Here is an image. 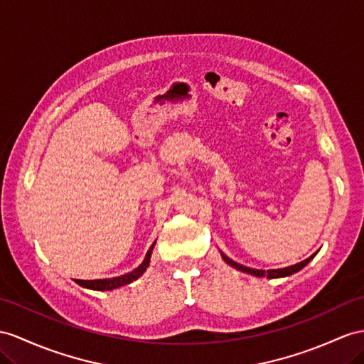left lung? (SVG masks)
Returning a JSON list of instances; mask_svg holds the SVG:
<instances>
[{"label":"left lung","mask_w":364,"mask_h":364,"mask_svg":"<svg viewBox=\"0 0 364 364\" xmlns=\"http://www.w3.org/2000/svg\"><path fill=\"white\" fill-rule=\"evenodd\" d=\"M220 254H221V258L225 259V262L229 264V266H232L234 269H237V271H240V272H245V274H249V275H254V277H258V278H262V277H266V278H283V277H289V275H292V274H295V272H298V271H301V269L311 262V259L316 255V252L314 254V255H311L309 258H306V259H303V262H300V263H296V264H292V266H287V267H283V269H269V271H263V269H252V267H247V266H243V264H240V263H237V262H234V259H230L228 255H225L220 250Z\"/></svg>","instance_id":"8db88e82"}]
</instances>
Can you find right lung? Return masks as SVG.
I'll return each instance as SVG.
<instances>
[{
	"label": "right lung",
	"instance_id": "add662e5",
	"mask_svg": "<svg viewBox=\"0 0 364 364\" xmlns=\"http://www.w3.org/2000/svg\"><path fill=\"white\" fill-rule=\"evenodd\" d=\"M156 243V240L154 241V245L149 247L147 254L143 259V263L139 264L138 267H135L132 272H127L124 275H119V277H114V278H102V279H77V283L82 287L86 289H92V291H114V289H118L121 286H126L129 283L135 282L139 277H141L146 269L149 267V263H151V257H152V250L154 246Z\"/></svg>",
	"mask_w": 364,
	"mask_h": 364
}]
</instances>
